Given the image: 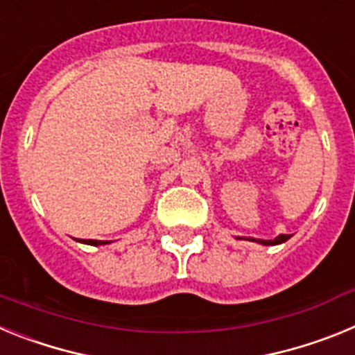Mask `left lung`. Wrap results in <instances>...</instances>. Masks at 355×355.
Returning <instances> with one entry per match:
<instances>
[{"label":"left lung","instance_id":"1","mask_svg":"<svg viewBox=\"0 0 355 355\" xmlns=\"http://www.w3.org/2000/svg\"><path fill=\"white\" fill-rule=\"evenodd\" d=\"M290 234H279L274 240H259V238H243V240L256 241V243H261V245H279V243H284L286 240H290Z\"/></svg>","mask_w":355,"mask_h":355}]
</instances>
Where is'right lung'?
<instances>
[{"instance_id":"obj_1","label":"right lung","mask_w":355,"mask_h":355,"mask_svg":"<svg viewBox=\"0 0 355 355\" xmlns=\"http://www.w3.org/2000/svg\"><path fill=\"white\" fill-rule=\"evenodd\" d=\"M83 243H87V245H106V243H110V241H105V240H83Z\"/></svg>"}]
</instances>
